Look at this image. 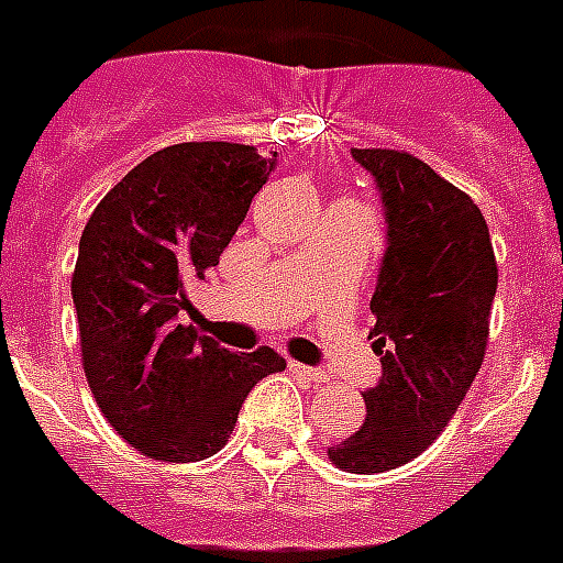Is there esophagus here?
<instances>
[{"label":"esophagus","mask_w":563,"mask_h":563,"mask_svg":"<svg viewBox=\"0 0 563 563\" xmlns=\"http://www.w3.org/2000/svg\"><path fill=\"white\" fill-rule=\"evenodd\" d=\"M289 371H291V374L303 376V379H309V383H318V379H324V371L312 368V365H300V362H289Z\"/></svg>","instance_id":"esophagus-1"}]
</instances>
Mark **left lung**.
<instances>
[{"mask_svg": "<svg viewBox=\"0 0 563 563\" xmlns=\"http://www.w3.org/2000/svg\"><path fill=\"white\" fill-rule=\"evenodd\" d=\"M385 212L371 298L383 376L368 418L327 453L342 471L383 473L418 459L450 423L488 344L497 260L479 207L406 152L353 148Z\"/></svg>", "mask_w": 563, "mask_h": 563, "instance_id": "obj_1", "label": "left lung"}]
</instances>
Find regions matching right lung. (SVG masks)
Returning a JSON list of instances; mask_svg holds the SVG:
<instances>
[{
	"label": "right lung",
	"mask_w": 563,
	"mask_h": 563,
	"mask_svg": "<svg viewBox=\"0 0 563 563\" xmlns=\"http://www.w3.org/2000/svg\"><path fill=\"white\" fill-rule=\"evenodd\" d=\"M277 152L180 143L128 172L78 242L73 303L84 374L128 444L161 462H201L228 444L247 391L286 368L272 347L233 353L192 324L203 280L272 178Z\"/></svg>",
	"instance_id": "1"
}]
</instances>
